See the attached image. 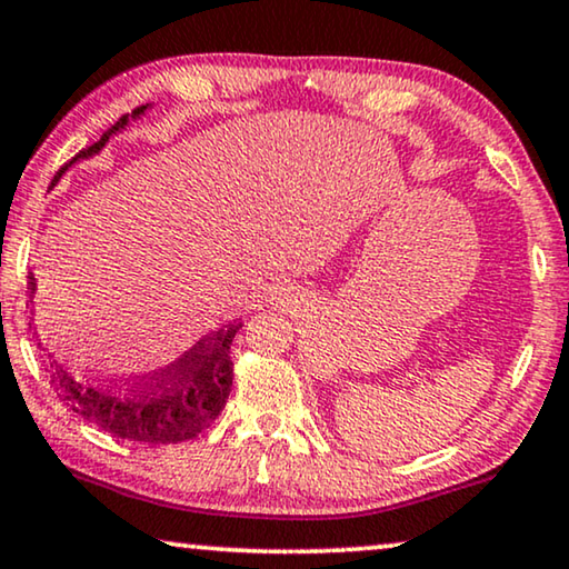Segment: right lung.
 <instances>
[{
  "mask_svg": "<svg viewBox=\"0 0 569 569\" xmlns=\"http://www.w3.org/2000/svg\"><path fill=\"white\" fill-rule=\"evenodd\" d=\"M147 106H139L131 118L141 116ZM128 123V116L118 118L116 126H110L102 133L100 141L79 151L71 159L98 154L106 147V141L116 131ZM69 162V164H71ZM69 164H63L53 182L61 178V172ZM28 291L36 293V278L28 276ZM242 322L227 325L223 330L206 335L198 340L186 356L170 363L162 371H154L141 379H92V376L71 371L69 366L48 353L43 342L38 340V350L43 356V368L48 383L59 395V399L69 410H74L79 418L90 420L106 433L123 438V441H139L149 446H170L180 441H190L211 422L219 418L223 405H227L231 391V340L239 332Z\"/></svg>",
  "mask_w": 569,
  "mask_h": 569,
  "instance_id": "1",
  "label": "right lung"
}]
</instances>
